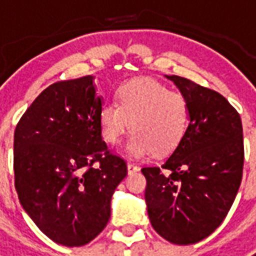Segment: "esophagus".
<instances>
[{
	"label": "esophagus",
	"instance_id": "1",
	"mask_svg": "<svg viewBox=\"0 0 256 256\" xmlns=\"http://www.w3.org/2000/svg\"><path fill=\"white\" fill-rule=\"evenodd\" d=\"M140 170V168L136 166V164H132V162H128V174H132V172H136V171Z\"/></svg>",
	"mask_w": 256,
	"mask_h": 256
}]
</instances>
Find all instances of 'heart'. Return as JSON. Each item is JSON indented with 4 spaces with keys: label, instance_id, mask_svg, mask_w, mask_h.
<instances>
[{
    "label": "heart",
    "instance_id": "1",
    "mask_svg": "<svg viewBox=\"0 0 256 256\" xmlns=\"http://www.w3.org/2000/svg\"><path fill=\"white\" fill-rule=\"evenodd\" d=\"M116 96V102L104 100L100 108L104 142L116 144L130 128L126 152L132 156H166L180 144L190 116L183 94L152 78H136L118 86Z\"/></svg>",
    "mask_w": 256,
    "mask_h": 256
}]
</instances>
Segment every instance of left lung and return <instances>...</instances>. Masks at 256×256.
<instances>
[{"instance_id": "left-lung-1", "label": "left lung", "mask_w": 256, "mask_h": 256, "mask_svg": "<svg viewBox=\"0 0 256 256\" xmlns=\"http://www.w3.org/2000/svg\"><path fill=\"white\" fill-rule=\"evenodd\" d=\"M186 96V136L162 166L144 168L152 226L174 244H194L224 220L242 182L244 146L239 112L218 92L166 76Z\"/></svg>"}]
</instances>
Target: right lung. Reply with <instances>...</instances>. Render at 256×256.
<instances>
[{
    "mask_svg": "<svg viewBox=\"0 0 256 256\" xmlns=\"http://www.w3.org/2000/svg\"><path fill=\"white\" fill-rule=\"evenodd\" d=\"M92 76L56 82L24 112L14 132V186L24 210L58 244H88L110 218L124 158L102 140Z\"/></svg>",
    "mask_w": 256,
    "mask_h": 256,
    "instance_id": "obj_1",
    "label": "right lung"
}]
</instances>
